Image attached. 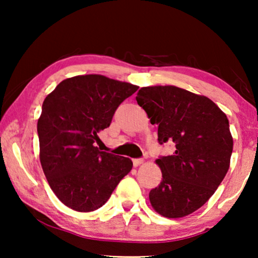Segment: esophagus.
Listing matches in <instances>:
<instances>
[{
	"instance_id": "obj_1",
	"label": "esophagus",
	"mask_w": 258,
	"mask_h": 258,
	"mask_svg": "<svg viewBox=\"0 0 258 258\" xmlns=\"http://www.w3.org/2000/svg\"><path fill=\"white\" fill-rule=\"evenodd\" d=\"M144 162L143 158H134L133 160V164L134 167H139V165H141Z\"/></svg>"
}]
</instances>
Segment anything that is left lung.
<instances>
[{"mask_svg":"<svg viewBox=\"0 0 258 258\" xmlns=\"http://www.w3.org/2000/svg\"><path fill=\"white\" fill-rule=\"evenodd\" d=\"M136 101L158 125L160 144L175 143L174 154L156 160L163 178L149 192L151 207L168 218L188 216L228 172L234 141L227 115L210 98L175 86L143 87Z\"/></svg>","mask_w":258,"mask_h":258,"instance_id":"1","label":"left lung"}]
</instances>
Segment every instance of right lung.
Segmentation results:
<instances>
[{
    "label": "right lung",
    "instance_id": "add662e5",
    "mask_svg": "<svg viewBox=\"0 0 258 258\" xmlns=\"http://www.w3.org/2000/svg\"><path fill=\"white\" fill-rule=\"evenodd\" d=\"M137 89L90 74L63 80L44 98L37 121L41 165L51 190L70 209L101 208L132 170L130 158L100 151L95 143L118 105Z\"/></svg>",
    "mask_w": 258,
    "mask_h": 258
}]
</instances>
